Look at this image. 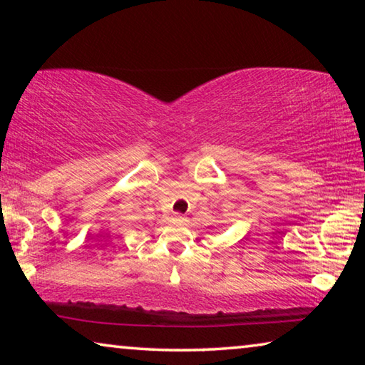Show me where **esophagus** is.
I'll list each match as a JSON object with an SVG mask.
<instances>
[{
	"label": "esophagus",
	"instance_id": "34e87169",
	"mask_svg": "<svg viewBox=\"0 0 365 365\" xmlns=\"http://www.w3.org/2000/svg\"><path fill=\"white\" fill-rule=\"evenodd\" d=\"M174 217H175L177 220H187V217H185V215H183V214H180V212H175V214H174Z\"/></svg>",
	"mask_w": 365,
	"mask_h": 365
}]
</instances>
